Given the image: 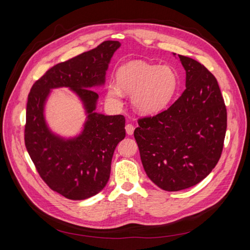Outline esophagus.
Returning a JSON list of instances; mask_svg holds the SVG:
<instances>
[{"label": "esophagus", "instance_id": "esophagus-1", "mask_svg": "<svg viewBox=\"0 0 250 250\" xmlns=\"http://www.w3.org/2000/svg\"><path fill=\"white\" fill-rule=\"evenodd\" d=\"M125 129H126V133L128 135H132L133 131H134V126L132 124H127L125 126Z\"/></svg>", "mask_w": 250, "mask_h": 250}]
</instances>
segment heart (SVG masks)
Segmentation results:
<instances>
[{"mask_svg":"<svg viewBox=\"0 0 250 250\" xmlns=\"http://www.w3.org/2000/svg\"><path fill=\"white\" fill-rule=\"evenodd\" d=\"M117 82H109L107 100L120 105L124 93L131 94V103L138 111L151 115L167 107L178 85L177 75L167 65L134 60L120 67Z\"/></svg>","mask_w":250,"mask_h":250,"instance_id":"heart-1","label":"heart"}]
</instances>
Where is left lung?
I'll use <instances>...</instances> for the list:
<instances>
[{
    "instance_id": "8db88e82",
    "label": "left lung",
    "mask_w": 250,
    "mask_h": 250,
    "mask_svg": "<svg viewBox=\"0 0 250 250\" xmlns=\"http://www.w3.org/2000/svg\"><path fill=\"white\" fill-rule=\"evenodd\" d=\"M178 58L186 71L185 92L167 110L139 120L133 133L147 176L169 192L197 185L215 168L228 121L214 75L190 57Z\"/></svg>"
}]
</instances>
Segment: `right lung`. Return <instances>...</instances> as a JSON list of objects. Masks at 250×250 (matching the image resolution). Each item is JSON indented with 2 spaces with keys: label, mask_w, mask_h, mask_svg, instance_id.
<instances>
[{
  "label": "right lung",
  "mask_w": 250,
  "mask_h": 250,
  "mask_svg": "<svg viewBox=\"0 0 250 250\" xmlns=\"http://www.w3.org/2000/svg\"><path fill=\"white\" fill-rule=\"evenodd\" d=\"M120 47L119 42L107 41L54 65L34 83L28 96L27 151L44 183L67 199L84 200L103 190L113 152L125 138V118L97 112L99 96L93 90L104 86L111 57ZM56 88L70 89L85 109V123L74 137L53 132L45 120L46 101Z\"/></svg>",
  "instance_id": "obj_1"
}]
</instances>
